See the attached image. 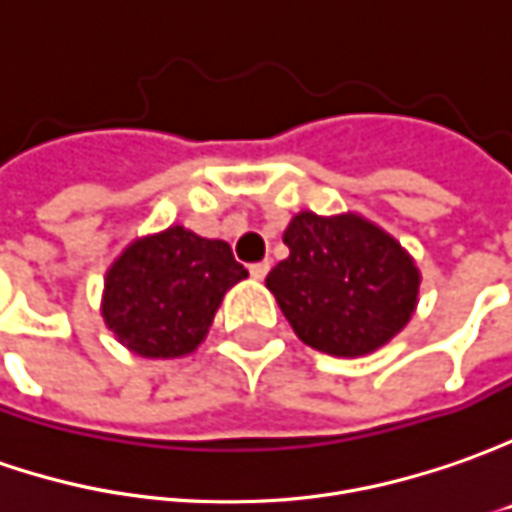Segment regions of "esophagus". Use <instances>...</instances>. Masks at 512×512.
Here are the masks:
<instances>
[{"label":"esophagus","instance_id":"34e87169","mask_svg":"<svg viewBox=\"0 0 512 512\" xmlns=\"http://www.w3.org/2000/svg\"><path fill=\"white\" fill-rule=\"evenodd\" d=\"M249 274H252L255 280H263V277L269 274V260H260V263H252V266H249Z\"/></svg>","mask_w":512,"mask_h":512}]
</instances>
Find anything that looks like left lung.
<instances>
[{"label": "left lung", "instance_id": "1", "mask_svg": "<svg viewBox=\"0 0 512 512\" xmlns=\"http://www.w3.org/2000/svg\"><path fill=\"white\" fill-rule=\"evenodd\" d=\"M283 243L289 257L269 272L266 286L306 345L334 357H360L411 320L419 269L374 223L300 212Z\"/></svg>", "mask_w": 512, "mask_h": 512}]
</instances>
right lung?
Returning <instances> with one entry per match:
<instances>
[{
    "label": "right lung",
    "mask_w": 512,
    "mask_h": 512,
    "mask_svg": "<svg viewBox=\"0 0 512 512\" xmlns=\"http://www.w3.org/2000/svg\"><path fill=\"white\" fill-rule=\"evenodd\" d=\"M246 274L229 243L169 226L115 260L101 314L135 354L181 357L203 343L223 294Z\"/></svg>",
    "instance_id": "add662e5"
}]
</instances>
